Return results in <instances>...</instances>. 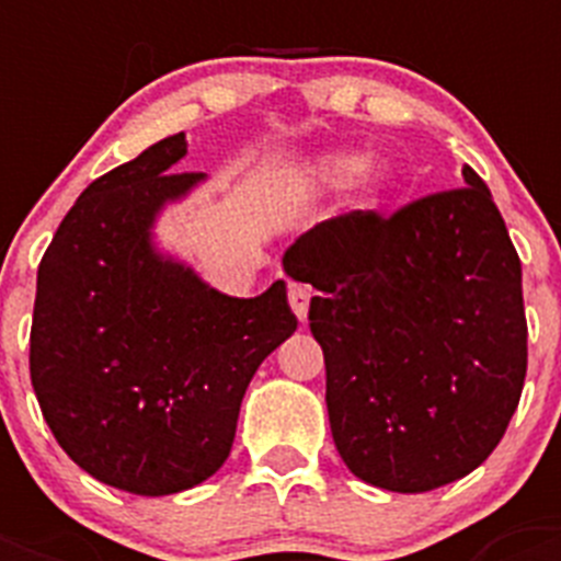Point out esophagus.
Wrapping results in <instances>:
<instances>
[{"label":"esophagus","instance_id":"obj_1","mask_svg":"<svg viewBox=\"0 0 561 561\" xmlns=\"http://www.w3.org/2000/svg\"><path fill=\"white\" fill-rule=\"evenodd\" d=\"M288 302H290V308H294V314H297L299 323H306V320H308V302H311V290H308L306 285H290Z\"/></svg>","mask_w":561,"mask_h":561}]
</instances>
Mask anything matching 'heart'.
<instances>
[{"mask_svg":"<svg viewBox=\"0 0 561 561\" xmlns=\"http://www.w3.org/2000/svg\"><path fill=\"white\" fill-rule=\"evenodd\" d=\"M358 153H350V151H329V153H320L314 160L308 162L306 171H302V178L311 188L317 192H329V188H341L346 186L352 178H355L357 171L360 170ZM362 174L355 180V188L364 201H378L383 194L390 192L392 186V174L387 165L381 162H373V165H365L360 170Z\"/></svg>","mask_w":561,"mask_h":561,"instance_id":"1","label":"heart"}]
</instances>
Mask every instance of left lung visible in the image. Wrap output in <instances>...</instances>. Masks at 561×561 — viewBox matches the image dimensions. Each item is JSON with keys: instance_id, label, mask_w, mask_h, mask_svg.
Wrapping results in <instances>:
<instances>
[{"instance_id": "8db88e82", "label": "left lung", "mask_w": 561, "mask_h": 561, "mask_svg": "<svg viewBox=\"0 0 561 561\" xmlns=\"http://www.w3.org/2000/svg\"><path fill=\"white\" fill-rule=\"evenodd\" d=\"M462 183L396 215L323 220L282 259L317 288L308 320L343 462L401 495L478 469L527 375L522 262L478 171L462 165Z\"/></svg>"}]
</instances>
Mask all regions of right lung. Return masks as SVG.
Segmentation results:
<instances>
[{
	"label": "right lung",
	"mask_w": 561,
	"mask_h": 561,
	"mask_svg": "<svg viewBox=\"0 0 561 561\" xmlns=\"http://www.w3.org/2000/svg\"><path fill=\"white\" fill-rule=\"evenodd\" d=\"M186 134L83 188L37 271L31 383L69 457L107 486L174 495L229 457L255 369L297 332L288 288L220 294L153 227L206 174H178Z\"/></svg>",
	"instance_id": "1"
}]
</instances>
